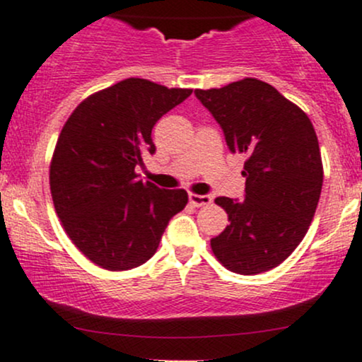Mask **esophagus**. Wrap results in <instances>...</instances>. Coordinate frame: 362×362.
I'll use <instances>...</instances> for the list:
<instances>
[{"mask_svg": "<svg viewBox=\"0 0 362 362\" xmlns=\"http://www.w3.org/2000/svg\"><path fill=\"white\" fill-rule=\"evenodd\" d=\"M189 201H191V204L194 206H208V204L211 203V196H208V194H189Z\"/></svg>", "mask_w": 362, "mask_h": 362, "instance_id": "obj_1", "label": "esophagus"}]
</instances>
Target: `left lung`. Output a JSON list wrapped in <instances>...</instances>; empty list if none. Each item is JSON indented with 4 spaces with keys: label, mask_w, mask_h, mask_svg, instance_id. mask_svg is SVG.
Masks as SVG:
<instances>
[{
    "label": "left lung",
    "mask_w": 362,
    "mask_h": 362,
    "mask_svg": "<svg viewBox=\"0 0 362 362\" xmlns=\"http://www.w3.org/2000/svg\"><path fill=\"white\" fill-rule=\"evenodd\" d=\"M230 152L246 156L245 199L216 197L229 226L211 239L220 264L260 274L286 260L309 229L322 189V163L307 114L255 78L196 90Z\"/></svg>",
    "instance_id": "8db88e82"
}]
</instances>
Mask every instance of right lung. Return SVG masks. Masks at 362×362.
<instances>
[{"label":"right lung","mask_w":362,"mask_h":362,"mask_svg":"<svg viewBox=\"0 0 362 362\" xmlns=\"http://www.w3.org/2000/svg\"><path fill=\"white\" fill-rule=\"evenodd\" d=\"M191 93L128 78L83 100L64 124L50 165L53 204L71 241L98 267L146 264L187 204L184 189H159L135 170L156 152L159 117Z\"/></svg>","instance_id":"1"}]
</instances>
